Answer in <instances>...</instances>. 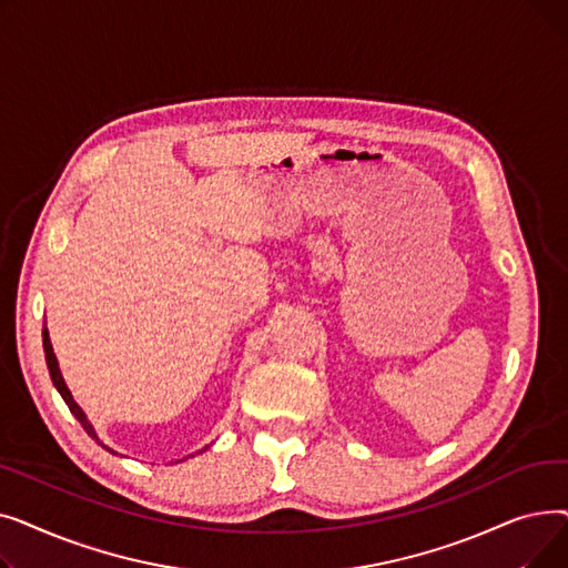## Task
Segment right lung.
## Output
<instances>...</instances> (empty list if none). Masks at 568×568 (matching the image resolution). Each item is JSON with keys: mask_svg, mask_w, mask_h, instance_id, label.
<instances>
[{"mask_svg": "<svg viewBox=\"0 0 568 568\" xmlns=\"http://www.w3.org/2000/svg\"><path fill=\"white\" fill-rule=\"evenodd\" d=\"M43 349H45V364H48V371H50V377H52V384L57 386V392L62 394V398H64V403L69 405V409H71V414L75 416V419L82 424V428L87 430V435L92 437V439H97L103 449H108L110 454H114L110 446H105L101 439H99V435H97V430H94V426L87 422V414L82 412V407L73 400V396H71V392H69V386H67V382H64V377H62V371H59V364H57V356H54V349H52V343H50V334H48V329H43ZM206 449V446H204Z\"/></svg>", "mask_w": 568, "mask_h": 568, "instance_id": "add662e5", "label": "right lung"}]
</instances>
